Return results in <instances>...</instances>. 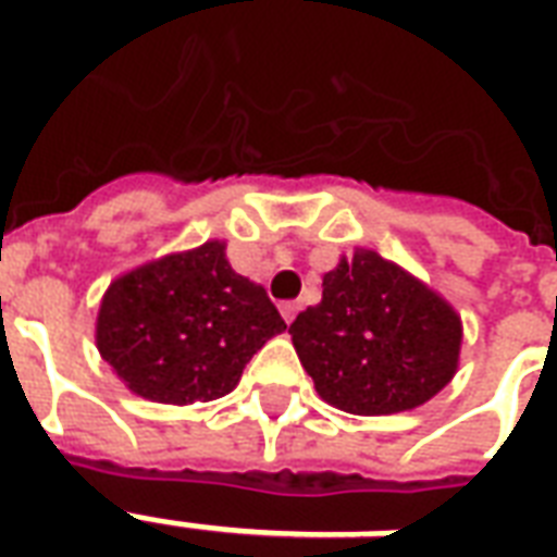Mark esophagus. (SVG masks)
Returning a JSON list of instances; mask_svg holds the SVG:
<instances>
[{"instance_id": "34e87169", "label": "esophagus", "mask_w": 557, "mask_h": 557, "mask_svg": "<svg viewBox=\"0 0 557 557\" xmlns=\"http://www.w3.org/2000/svg\"><path fill=\"white\" fill-rule=\"evenodd\" d=\"M278 311H282L284 323H294L296 311H299V302H282L278 305Z\"/></svg>"}]
</instances>
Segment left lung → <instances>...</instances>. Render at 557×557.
Returning <instances> with one entry per match:
<instances>
[{"label": "left lung", "mask_w": 557, "mask_h": 557, "mask_svg": "<svg viewBox=\"0 0 557 557\" xmlns=\"http://www.w3.org/2000/svg\"><path fill=\"white\" fill-rule=\"evenodd\" d=\"M296 355L325 403L358 417L420 408L453 382L461 313L373 249L323 275V302L290 323Z\"/></svg>", "instance_id": "8db88e82"}]
</instances>
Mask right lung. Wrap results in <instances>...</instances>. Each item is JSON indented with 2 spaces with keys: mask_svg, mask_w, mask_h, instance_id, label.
<instances>
[{
  "mask_svg": "<svg viewBox=\"0 0 557 557\" xmlns=\"http://www.w3.org/2000/svg\"><path fill=\"white\" fill-rule=\"evenodd\" d=\"M284 329L261 284L234 273L223 240H208L116 275L99 305L96 349L137 396L194 405L232 393Z\"/></svg>",
  "mask_w": 557,
  "mask_h": 557,
  "instance_id": "1",
  "label": "right lung"
}]
</instances>
